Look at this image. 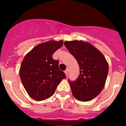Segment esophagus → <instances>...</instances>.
<instances>
[{
    "label": "esophagus",
    "instance_id": "34e87169",
    "mask_svg": "<svg viewBox=\"0 0 126 126\" xmlns=\"http://www.w3.org/2000/svg\"><path fill=\"white\" fill-rule=\"evenodd\" d=\"M68 72H69V69H66V70L64 71V73H65L66 76H68Z\"/></svg>",
    "mask_w": 126,
    "mask_h": 126
}]
</instances>
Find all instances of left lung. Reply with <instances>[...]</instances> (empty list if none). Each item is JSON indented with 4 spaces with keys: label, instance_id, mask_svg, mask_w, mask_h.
Returning <instances> with one entry per match:
<instances>
[{
    "label": "left lung",
    "instance_id": "1",
    "mask_svg": "<svg viewBox=\"0 0 126 126\" xmlns=\"http://www.w3.org/2000/svg\"><path fill=\"white\" fill-rule=\"evenodd\" d=\"M64 46L77 61L80 75L75 81L69 80L72 95L80 101H89L100 94L105 86L109 64L96 47L82 41H65Z\"/></svg>",
    "mask_w": 126,
    "mask_h": 126
}]
</instances>
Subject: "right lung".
Wrapping results in <instances>:
<instances>
[{"instance_id":"add662e5","label":"right lung","mask_w":126,"mask_h":126,"mask_svg":"<svg viewBox=\"0 0 126 126\" xmlns=\"http://www.w3.org/2000/svg\"><path fill=\"white\" fill-rule=\"evenodd\" d=\"M63 41H49L35 46L24 57L19 75L29 96L36 101L48 99L54 94L63 79L64 72L58 68V62L52 58L54 53L63 46Z\"/></svg>"}]
</instances>
